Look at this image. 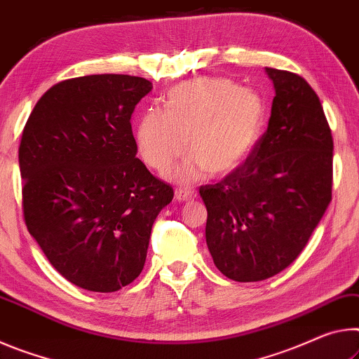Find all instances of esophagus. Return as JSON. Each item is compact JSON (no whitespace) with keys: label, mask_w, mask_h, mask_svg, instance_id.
<instances>
[{"label":"esophagus","mask_w":359,"mask_h":359,"mask_svg":"<svg viewBox=\"0 0 359 359\" xmlns=\"http://www.w3.org/2000/svg\"><path fill=\"white\" fill-rule=\"evenodd\" d=\"M196 197H197L196 191L183 189V187H180V189L175 191V198H176V201H180V202H191Z\"/></svg>","instance_id":"34e87169"}]
</instances>
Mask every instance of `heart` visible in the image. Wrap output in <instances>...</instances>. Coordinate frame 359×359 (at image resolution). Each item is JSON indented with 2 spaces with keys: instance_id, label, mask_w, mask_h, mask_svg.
I'll return each instance as SVG.
<instances>
[{
  "instance_id": "b5f03b06",
  "label": "heart",
  "mask_w": 359,
  "mask_h": 359,
  "mask_svg": "<svg viewBox=\"0 0 359 359\" xmlns=\"http://www.w3.org/2000/svg\"><path fill=\"white\" fill-rule=\"evenodd\" d=\"M264 119V103L256 92L238 89L229 79L198 78L168 90L165 108L149 109L137 128L140 156L149 168L165 173L187 151L194 157L176 178L196 180L232 172L255 146Z\"/></svg>"
}]
</instances>
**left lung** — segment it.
<instances>
[{"instance_id":"1","label":"left lung","mask_w":359,"mask_h":359,"mask_svg":"<svg viewBox=\"0 0 359 359\" xmlns=\"http://www.w3.org/2000/svg\"><path fill=\"white\" fill-rule=\"evenodd\" d=\"M275 97L267 130L245 163L201 186L215 266L248 283L301 255L332 198V135L320 98L299 74L266 68Z\"/></svg>"}]
</instances>
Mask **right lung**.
Here are the masks:
<instances>
[{
	"label": "right lung",
	"instance_id": "obj_1",
	"mask_svg": "<svg viewBox=\"0 0 359 359\" xmlns=\"http://www.w3.org/2000/svg\"><path fill=\"white\" fill-rule=\"evenodd\" d=\"M152 84L90 74L50 87L19 148L23 218L62 277L113 292L144 267L151 229L172 186L137 157L130 117Z\"/></svg>",
	"mask_w": 359,
	"mask_h": 359
}]
</instances>
